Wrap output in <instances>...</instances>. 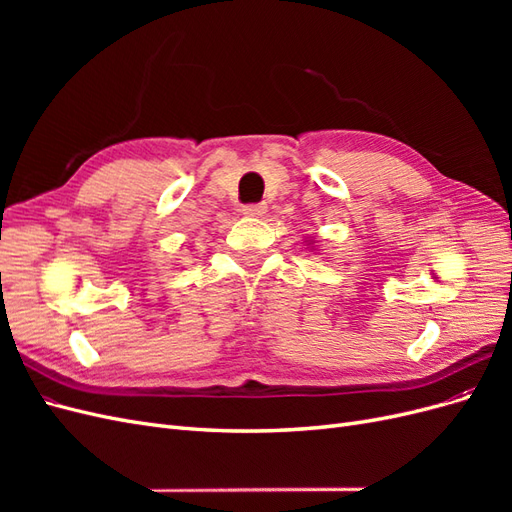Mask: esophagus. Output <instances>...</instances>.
I'll return each instance as SVG.
<instances>
[{"mask_svg":"<svg viewBox=\"0 0 512 512\" xmlns=\"http://www.w3.org/2000/svg\"><path fill=\"white\" fill-rule=\"evenodd\" d=\"M241 211L245 215H250V218H260V215L267 211V205L265 203H250V205H245Z\"/></svg>","mask_w":512,"mask_h":512,"instance_id":"34e87169","label":"esophagus"}]
</instances>
